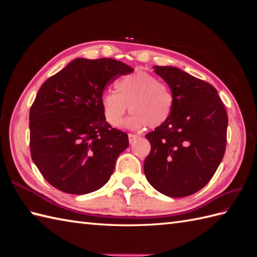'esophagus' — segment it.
I'll use <instances>...</instances> for the list:
<instances>
[{
    "label": "esophagus",
    "mask_w": 257,
    "mask_h": 257,
    "mask_svg": "<svg viewBox=\"0 0 257 257\" xmlns=\"http://www.w3.org/2000/svg\"><path fill=\"white\" fill-rule=\"evenodd\" d=\"M139 138L138 135H135V134H128V142L130 144H133L134 142H136L137 139Z\"/></svg>",
    "instance_id": "obj_1"
}]
</instances>
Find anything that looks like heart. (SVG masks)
<instances>
[{"label":"heart","instance_id":"b5f03b06","mask_svg":"<svg viewBox=\"0 0 257 257\" xmlns=\"http://www.w3.org/2000/svg\"><path fill=\"white\" fill-rule=\"evenodd\" d=\"M115 91H107L100 98L103 113L111 126H119L127 111L133 112L126 121L132 128L162 125L172 113L174 97L165 83L146 72H136L115 83Z\"/></svg>","mask_w":257,"mask_h":257}]
</instances>
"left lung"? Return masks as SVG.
Segmentation results:
<instances>
[{"instance_id": "1", "label": "left lung", "mask_w": 257, "mask_h": 257, "mask_svg": "<svg viewBox=\"0 0 257 257\" xmlns=\"http://www.w3.org/2000/svg\"><path fill=\"white\" fill-rule=\"evenodd\" d=\"M172 90L169 118L146 135L147 180L169 197H185L211 180L226 148L228 116L213 85L173 66H154Z\"/></svg>"}]
</instances>
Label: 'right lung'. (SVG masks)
<instances>
[{
	"label": "right lung",
	"mask_w": 257,
	"mask_h": 257,
	"mask_svg": "<svg viewBox=\"0 0 257 257\" xmlns=\"http://www.w3.org/2000/svg\"><path fill=\"white\" fill-rule=\"evenodd\" d=\"M134 69L114 59H76L38 90L30 109L31 157L54 188L81 195L104 186L128 136L110 126L100 98Z\"/></svg>",
	"instance_id": "1"
}]
</instances>
